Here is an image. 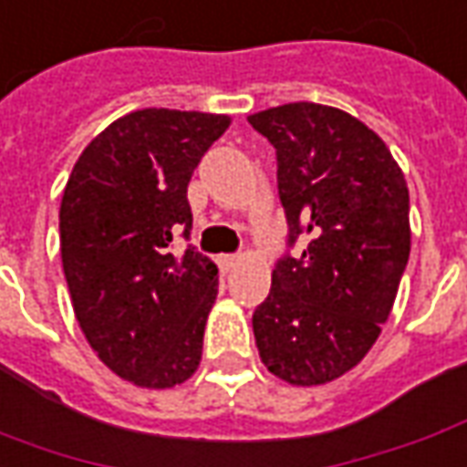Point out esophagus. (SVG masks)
<instances>
[{
	"instance_id": "1",
	"label": "esophagus",
	"mask_w": 467,
	"mask_h": 467,
	"mask_svg": "<svg viewBox=\"0 0 467 467\" xmlns=\"http://www.w3.org/2000/svg\"><path fill=\"white\" fill-rule=\"evenodd\" d=\"M237 263H240V258H237V255H217V265H220L222 274L233 271Z\"/></svg>"
}]
</instances>
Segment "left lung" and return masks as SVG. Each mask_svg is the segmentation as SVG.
<instances>
[{
	"instance_id": "8db88e82",
	"label": "left lung",
	"mask_w": 467,
	"mask_h": 467,
	"mask_svg": "<svg viewBox=\"0 0 467 467\" xmlns=\"http://www.w3.org/2000/svg\"><path fill=\"white\" fill-rule=\"evenodd\" d=\"M275 148L288 243L271 294L253 314L260 360L291 386L353 370L389 319L411 250L407 179L358 117L294 101L247 117Z\"/></svg>"
}]
</instances>
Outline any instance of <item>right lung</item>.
Returning <instances> with one entry per match:
<instances>
[{"label": "right lung", "instance_id": "right-lung-1", "mask_svg": "<svg viewBox=\"0 0 467 467\" xmlns=\"http://www.w3.org/2000/svg\"><path fill=\"white\" fill-rule=\"evenodd\" d=\"M227 114L138 109L78 155L60 199V260L99 360L140 389H173L202 360L217 265L173 234L192 230L186 189Z\"/></svg>", "mask_w": 467, "mask_h": 467}]
</instances>
